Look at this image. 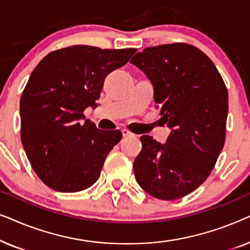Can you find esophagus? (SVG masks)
Listing matches in <instances>:
<instances>
[{
	"label": "esophagus",
	"instance_id": "esophagus-1",
	"mask_svg": "<svg viewBox=\"0 0 250 250\" xmlns=\"http://www.w3.org/2000/svg\"><path fill=\"white\" fill-rule=\"evenodd\" d=\"M122 133H123V136H132L133 135V133L131 131H128L127 128H123Z\"/></svg>",
	"mask_w": 250,
	"mask_h": 250
}]
</instances>
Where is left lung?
Returning a JSON list of instances; mask_svg holds the SVG:
<instances>
[{
  "instance_id": "left-lung-1",
  "label": "left lung",
  "mask_w": 250,
  "mask_h": 250,
  "mask_svg": "<svg viewBox=\"0 0 250 250\" xmlns=\"http://www.w3.org/2000/svg\"><path fill=\"white\" fill-rule=\"evenodd\" d=\"M131 63L151 82L160 119L172 129L164 145L141 136L135 179L150 196L179 199L206 181L223 149L227 86L213 61L187 43L146 47Z\"/></svg>"
}]
</instances>
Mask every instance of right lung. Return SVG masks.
Listing matches in <instances>:
<instances>
[{"instance_id":"right-lung-1","label":"right lung","mask_w":250,"mask_h":250,"mask_svg":"<svg viewBox=\"0 0 250 250\" xmlns=\"http://www.w3.org/2000/svg\"><path fill=\"white\" fill-rule=\"evenodd\" d=\"M135 52L68 46L44 57L30 74L20 99L21 142L33 169L51 189L78 192L97 182L122 132L83 122V111L97 105L108 74Z\"/></svg>"}]
</instances>
